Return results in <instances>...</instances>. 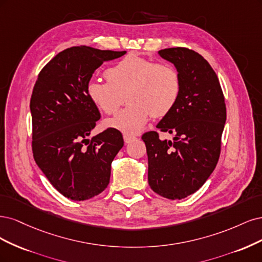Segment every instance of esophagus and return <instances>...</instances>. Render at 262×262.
I'll use <instances>...</instances> for the list:
<instances>
[{"label":"esophagus","instance_id":"esophagus-1","mask_svg":"<svg viewBox=\"0 0 262 262\" xmlns=\"http://www.w3.org/2000/svg\"><path fill=\"white\" fill-rule=\"evenodd\" d=\"M135 139H136V137H135V136H130V135H124V141L126 143H130Z\"/></svg>","mask_w":262,"mask_h":262}]
</instances>
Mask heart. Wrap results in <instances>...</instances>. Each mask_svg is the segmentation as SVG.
Returning a JSON list of instances; mask_svg holds the SVG:
<instances>
[{"mask_svg": "<svg viewBox=\"0 0 262 262\" xmlns=\"http://www.w3.org/2000/svg\"><path fill=\"white\" fill-rule=\"evenodd\" d=\"M106 82L90 80L87 96L99 110L107 115L115 114L125 96L128 105L106 120L107 128L127 135L139 133L150 115L160 119L172 111L181 95V77L170 63L159 62L129 54L104 72Z\"/></svg>", "mask_w": 262, "mask_h": 262, "instance_id": "1", "label": "heart"}]
</instances>
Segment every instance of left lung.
Listing matches in <instances>:
<instances>
[{
    "label": "left lung",
    "mask_w": 262,
    "mask_h": 262,
    "mask_svg": "<svg viewBox=\"0 0 262 262\" xmlns=\"http://www.w3.org/2000/svg\"><path fill=\"white\" fill-rule=\"evenodd\" d=\"M159 55L176 67L181 95L157 125L174 140H161L157 132L141 139L148 155L151 189L167 199H183L197 191L215 168L226 121L223 91L217 76L199 53L187 48L160 50Z\"/></svg>",
    "instance_id": "left-lung-1"
}]
</instances>
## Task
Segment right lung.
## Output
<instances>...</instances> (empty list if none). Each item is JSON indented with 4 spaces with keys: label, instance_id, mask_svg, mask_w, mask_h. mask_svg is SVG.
<instances>
[{
    "label": "right lung",
    "instance_id": "obj_1",
    "mask_svg": "<svg viewBox=\"0 0 262 262\" xmlns=\"http://www.w3.org/2000/svg\"><path fill=\"white\" fill-rule=\"evenodd\" d=\"M126 51L72 47L41 70L30 99L32 154L52 186L75 201L102 192L111 163L124 146L120 130L107 128L89 139L100 120L87 96L92 74Z\"/></svg>",
    "mask_w": 262,
    "mask_h": 262
}]
</instances>
